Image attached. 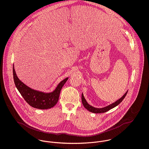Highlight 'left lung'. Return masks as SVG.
Segmentation results:
<instances>
[{"instance_id":"left-lung-1","label":"left lung","mask_w":149,"mask_h":149,"mask_svg":"<svg viewBox=\"0 0 149 149\" xmlns=\"http://www.w3.org/2000/svg\"><path fill=\"white\" fill-rule=\"evenodd\" d=\"M128 91L125 93V94L120 98L118 100H117V101H116L114 103H113L112 104H111L110 105L108 106L105 107L104 108H95L94 107L92 106L91 105H89L87 102L86 101L85 98L84 97L83 94L82 93L81 95V102L83 104L84 107H85V108L88 110L89 112H91L92 113H104L106 112L107 111H108L109 110L113 108L114 107L118 106L120 102L123 100L125 98V97H126L127 93Z\"/></svg>"}]
</instances>
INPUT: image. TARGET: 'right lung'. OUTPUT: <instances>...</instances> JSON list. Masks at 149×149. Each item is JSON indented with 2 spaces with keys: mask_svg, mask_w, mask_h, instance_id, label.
<instances>
[{
  "mask_svg": "<svg viewBox=\"0 0 149 149\" xmlns=\"http://www.w3.org/2000/svg\"><path fill=\"white\" fill-rule=\"evenodd\" d=\"M13 73L15 85L23 98L31 106L40 109H49L56 104L60 91L68 79L66 78L61 81L52 92L44 93L34 90L21 81L16 75L14 65Z\"/></svg>",
  "mask_w": 149,
  "mask_h": 149,
  "instance_id": "right-lung-1",
  "label": "right lung"
}]
</instances>
